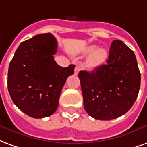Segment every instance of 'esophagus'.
I'll return each mask as SVG.
<instances>
[{
    "instance_id": "1",
    "label": "esophagus",
    "mask_w": 147,
    "mask_h": 147,
    "mask_svg": "<svg viewBox=\"0 0 147 147\" xmlns=\"http://www.w3.org/2000/svg\"><path fill=\"white\" fill-rule=\"evenodd\" d=\"M80 71V67L79 65H76V67H75V75H78L79 71Z\"/></svg>"
}]
</instances>
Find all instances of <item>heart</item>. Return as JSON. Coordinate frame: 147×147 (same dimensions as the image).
<instances>
[{
	"label": "heart",
	"instance_id": "heart-1",
	"mask_svg": "<svg viewBox=\"0 0 147 147\" xmlns=\"http://www.w3.org/2000/svg\"><path fill=\"white\" fill-rule=\"evenodd\" d=\"M96 45H90L83 49V56L90 57L86 61L87 67L90 69H94L102 66L108 58V51L105 48H97Z\"/></svg>",
	"mask_w": 147,
	"mask_h": 147
}]
</instances>
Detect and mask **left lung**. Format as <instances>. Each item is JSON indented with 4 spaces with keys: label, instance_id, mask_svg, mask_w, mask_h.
I'll return each mask as SVG.
<instances>
[{
    "label": "left lung",
    "instance_id": "obj_1",
    "mask_svg": "<svg viewBox=\"0 0 147 147\" xmlns=\"http://www.w3.org/2000/svg\"><path fill=\"white\" fill-rule=\"evenodd\" d=\"M106 63L91 72L79 73L84 109L96 120H113L126 113L140 88L136 55L123 42H112Z\"/></svg>",
    "mask_w": 147,
    "mask_h": 147
}]
</instances>
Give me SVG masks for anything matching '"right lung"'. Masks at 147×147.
I'll return each instance as SVG.
<instances>
[{
    "instance_id": "add662e5",
    "label": "right lung",
    "mask_w": 147,
    "mask_h": 147,
    "mask_svg": "<svg viewBox=\"0 0 147 147\" xmlns=\"http://www.w3.org/2000/svg\"><path fill=\"white\" fill-rule=\"evenodd\" d=\"M57 42L50 33L41 34L19 45L10 62L8 90L12 102L29 117L43 118L57 110L67 78L75 65L59 66L53 59Z\"/></svg>"
}]
</instances>
